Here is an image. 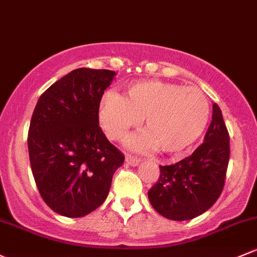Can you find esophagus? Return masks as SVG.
I'll list each match as a JSON object with an SVG mask.
<instances>
[{
    "instance_id": "obj_1",
    "label": "esophagus",
    "mask_w": 257,
    "mask_h": 257,
    "mask_svg": "<svg viewBox=\"0 0 257 257\" xmlns=\"http://www.w3.org/2000/svg\"><path fill=\"white\" fill-rule=\"evenodd\" d=\"M125 163L129 165V166H138L140 163V159L139 158H134V156L131 155H126L125 156Z\"/></svg>"
}]
</instances>
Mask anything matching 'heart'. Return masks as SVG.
Segmentation results:
<instances>
[{
	"instance_id": "heart-1",
	"label": "heart",
	"mask_w": 257,
	"mask_h": 257,
	"mask_svg": "<svg viewBox=\"0 0 257 257\" xmlns=\"http://www.w3.org/2000/svg\"><path fill=\"white\" fill-rule=\"evenodd\" d=\"M144 118L148 132L126 139V147L147 151L160 148L178 154L191 148L209 119V104L201 90L159 80L138 81L125 94L109 92L102 97L98 119L108 138L121 139Z\"/></svg>"
}]
</instances>
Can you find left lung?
<instances>
[{"mask_svg":"<svg viewBox=\"0 0 257 257\" xmlns=\"http://www.w3.org/2000/svg\"><path fill=\"white\" fill-rule=\"evenodd\" d=\"M229 155L228 129L214 103L203 144L183 160L160 166V177L148 192L151 206L171 220H190L207 212L223 191Z\"/></svg>","mask_w":257,"mask_h":257,"instance_id":"1","label":"left lung"}]
</instances>
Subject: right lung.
Returning <instances> with one entry per match:
<instances>
[{
  "mask_svg": "<svg viewBox=\"0 0 257 257\" xmlns=\"http://www.w3.org/2000/svg\"><path fill=\"white\" fill-rule=\"evenodd\" d=\"M110 70L81 67L38 99L28 132L32 172L45 203L58 214L85 217L106 201L124 156L99 128Z\"/></svg>",
  "mask_w": 257,
  "mask_h": 257,
  "instance_id": "obj_1",
  "label": "right lung"
}]
</instances>
